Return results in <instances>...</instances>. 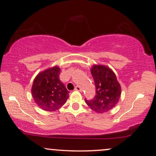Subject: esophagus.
Segmentation results:
<instances>
[{
	"label": "esophagus",
	"instance_id": "34e87169",
	"mask_svg": "<svg viewBox=\"0 0 156 156\" xmlns=\"http://www.w3.org/2000/svg\"><path fill=\"white\" fill-rule=\"evenodd\" d=\"M75 90H78V91H80V90H81V88H80L79 86H76V88H75Z\"/></svg>",
	"mask_w": 156,
	"mask_h": 156
}]
</instances>
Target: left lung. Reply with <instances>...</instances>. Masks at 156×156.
Instances as JSON below:
<instances>
[{
  "mask_svg": "<svg viewBox=\"0 0 156 156\" xmlns=\"http://www.w3.org/2000/svg\"><path fill=\"white\" fill-rule=\"evenodd\" d=\"M96 86V96L91 100L85 99L87 105L97 113L109 112L118 103L121 86L114 73L108 67L94 65L90 70Z\"/></svg>",
  "mask_w": 156,
  "mask_h": 156,
  "instance_id": "1",
  "label": "left lung"
}]
</instances>
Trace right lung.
I'll return each instance as SVG.
<instances>
[{
    "instance_id": "1",
    "label": "right lung",
    "mask_w": 156,
    "mask_h": 156,
    "mask_svg": "<svg viewBox=\"0 0 156 156\" xmlns=\"http://www.w3.org/2000/svg\"><path fill=\"white\" fill-rule=\"evenodd\" d=\"M60 69L58 66L50 68L34 78L31 94L41 109L54 112L62 107L69 97V91L60 80Z\"/></svg>"
}]
</instances>
